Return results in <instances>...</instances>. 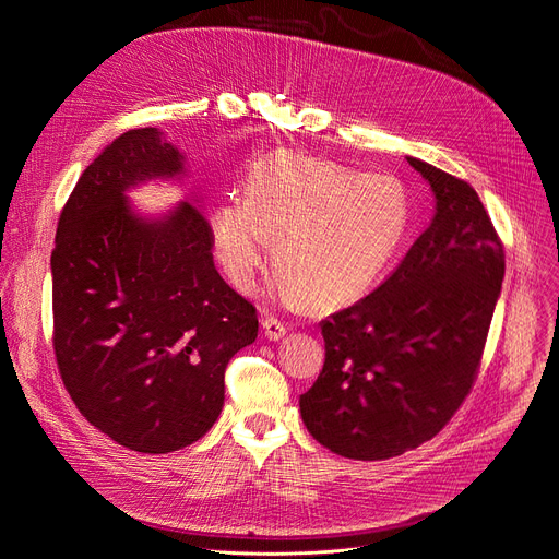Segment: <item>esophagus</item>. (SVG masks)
I'll list each match as a JSON object with an SVG mask.
<instances>
[{
    "label": "esophagus",
    "instance_id": "34e87169",
    "mask_svg": "<svg viewBox=\"0 0 559 559\" xmlns=\"http://www.w3.org/2000/svg\"><path fill=\"white\" fill-rule=\"evenodd\" d=\"M262 330H264V336L272 338V341H278V338H283V336L287 334V325H285V322H281V320L274 318V316L262 318Z\"/></svg>",
    "mask_w": 559,
    "mask_h": 559
}]
</instances>
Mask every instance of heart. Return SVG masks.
Listing matches in <instances>:
<instances>
[{
	"mask_svg": "<svg viewBox=\"0 0 559 559\" xmlns=\"http://www.w3.org/2000/svg\"><path fill=\"white\" fill-rule=\"evenodd\" d=\"M411 200L400 178L359 174L297 153L260 159L246 197L213 213V250L243 293L274 255L281 276L313 306L365 295L397 258L411 231Z\"/></svg>",
	"mask_w": 559,
	"mask_h": 559,
	"instance_id": "heart-1",
	"label": "heart"
}]
</instances>
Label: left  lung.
<instances>
[{"mask_svg": "<svg viewBox=\"0 0 559 559\" xmlns=\"http://www.w3.org/2000/svg\"><path fill=\"white\" fill-rule=\"evenodd\" d=\"M435 192L429 227L371 295L320 322L325 365L299 411L350 460L437 437L472 392L503 281V246L476 190L406 157Z\"/></svg>", "mask_w": 559, "mask_h": 559, "instance_id": "1", "label": "left lung"}]
</instances>
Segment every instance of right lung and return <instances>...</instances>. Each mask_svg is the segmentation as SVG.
Returning <instances> with one entry per match:
<instances>
[{"label": "right lung", "instance_id": "obj_1", "mask_svg": "<svg viewBox=\"0 0 559 559\" xmlns=\"http://www.w3.org/2000/svg\"><path fill=\"white\" fill-rule=\"evenodd\" d=\"M183 155L157 128L106 146L60 213L52 348L83 418L136 453L202 439L225 402V369L258 336L255 306L213 264L204 213L181 202L143 218L130 188L178 178Z\"/></svg>", "mask_w": 559, "mask_h": 559}]
</instances>
